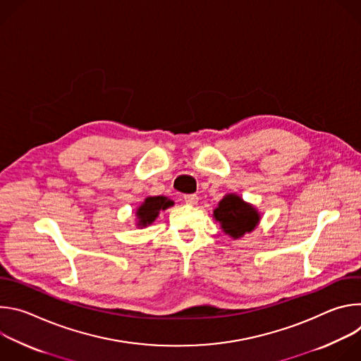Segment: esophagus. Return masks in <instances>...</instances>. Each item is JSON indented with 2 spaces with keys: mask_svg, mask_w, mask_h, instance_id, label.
<instances>
[{
  "mask_svg": "<svg viewBox=\"0 0 361 361\" xmlns=\"http://www.w3.org/2000/svg\"><path fill=\"white\" fill-rule=\"evenodd\" d=\"M184 201L187 204H190V205H195L197 201H198V197H197V194H185L184 195Z\"/></svg>",
  "mask_w": 361,
  "mask_h": 361,
  "instance_id": "obj_1",
  "label": "esophagus"
}]
</instances>
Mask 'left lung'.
<instances>
[{"label": "left lung", "instance_id": "1", "mask_svg": "<svg viewBox=\"0 0 361 361\" xmlns=\"http://www.w3.org/2000/svg\"><path fill=\"white\" fill-rule=\"evenodd\" d=\"M213 219L220 223L223 233L238 240L259 226L262 216L255 205L244 201L238 194H226L213 210Z\"/></svg>", "mask_w": 361, "mask_h": 361}]
</instances>
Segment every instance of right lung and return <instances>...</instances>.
Masks as SVG:
<instances>
[{
    "instance_id": "obj_1",
    "label": "right lung",
    "mask_w": 361,
    "mask_h": 361,
    "mask_svg": "<svg viewBox=\"0 0 361 361\" xmlns=\"http://www.w3.org/2000/svg\"><path fill=\"white\" fill-rule=\"evenodd\" d=\"M174 201L166 195H149L135 210V226L140 228L151 226L161 212L173 207Z\"/></svg>"
}]
</instances>
